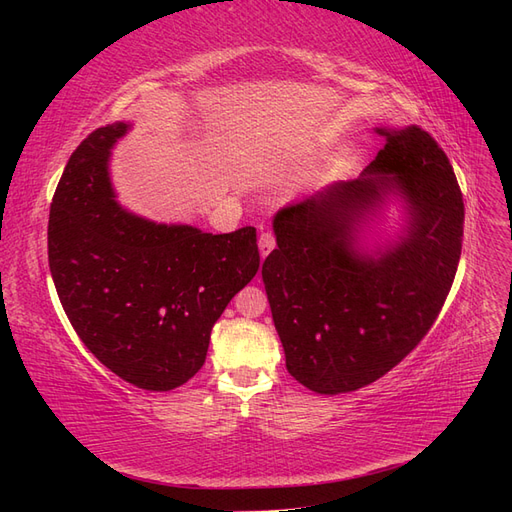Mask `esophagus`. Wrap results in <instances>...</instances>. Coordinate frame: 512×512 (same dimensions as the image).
Here are the masks:
<instances>
[{
	"instance_id": "34e87169",
	"label": "esophagus",
	"mask_w": 512,
	"mask_h": 512,
	"mask_svg": "<svg viewBox=\"0 0 512 512\" xmlns=\"http://www.w3.org/2000/svg\"><path fill=\"white\" fill-rule=\"evenodd\" d=\"M258 247H260V256H269L275 247V235L271 230H265L258 239Z\"/></svg>"
}]
</instances>
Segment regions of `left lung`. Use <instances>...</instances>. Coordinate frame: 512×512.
I'll list each match as a JSON object with an SVG mask.
<instances>
[{
	"label": "left lung",
	"instance_id": "8db88e82",
	"mask_svg": "<svg viewBox=\"0 0 512 512\" xmlns=\"http://www.w3.org/2000/svg\"><path fill=\"white\" fill-rule=\"evenodd\" d=\"M376 132L386 143L359 179L277 211V247L262 262L286 367L320 395L363 389L404 361L436 322L461 256L463 194L436 138L418 126ZM389 191L407 198V237L369 259L351 235Z\"/></svg>",
	"mask_w": 512,
	"mask_h": 512
}]
</instances>
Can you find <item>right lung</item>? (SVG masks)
I'll list each match as a JSON object with an SVG mask.
<instances>
[{
  "instance_id": "1",
  "label": "right lung",
  "mask_w": 512,
  "mask_h": 512,
  "mask_svg": "<svg viewBox=\"0 0 512 512\" xmlns=\"http://www.w3.org/2000/svg\"><path fill=\"white\" fill-rule=\"evenodd\" d=\"M126 130L108 123L70 156L49 213V267L89 352L138 389L170 391L205 365L215 320L256 275V228L211 235L123 211L108 156Z\"/></svg>"
}]
</instances>
